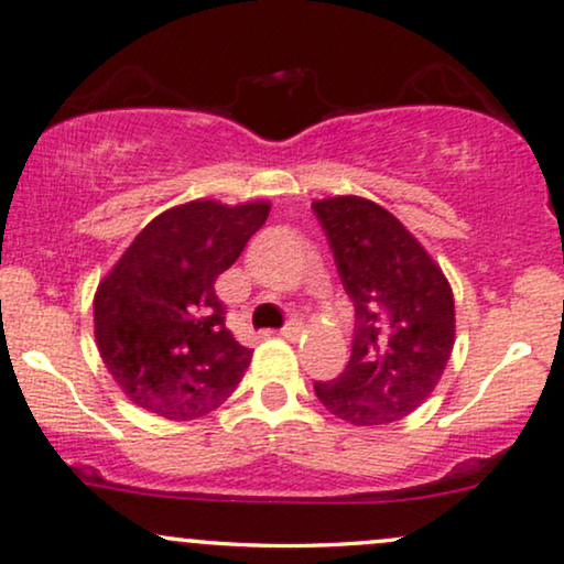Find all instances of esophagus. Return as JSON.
<instances>
[{
  "instance_id": "1",
  "label": "esophagus",
  "mask_w": 564,
  "mask_h": 564,
  "mask_svg": "<svg viewBox=\"0 0 564 564\" xmlns=\"http://www.w3.org/2000/svg\"><path fill=\"white\" fill-rule=\"evenodd\" d=\"M302 333H304V327H302V323H299V319H291V323L281 330V335L286 340H296Z\"/></svg>"
}]
</instances>
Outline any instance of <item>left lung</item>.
I'll use <instances>...</instances> for the list:
<instances>
[{
    "label": "left lung",
    "mask_w": 564,
    "mask_h": 564,
    "mask_svg": "<svg viewBox=\"0 0 564 564\" xmlns=\"http://www.w3.org/2000/svg\"><path fill=\"white\" fill-rule=\"evenodd\" d=\"M356 310L351 359L315 382L327 411L354 426L393 424L437 388L455 344L453 289L393 213L367 197L312 203Z\"/></svg>",
    "instance_id": "left-lung-1"
}]
</instances>
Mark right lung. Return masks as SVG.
<instances>
[{"mask_svg":"<svg viewBox=\"0 0 564 564\" xmlns=\"http://www.w3.org/2000/svg\"><path fill=\"white\" fill-rule=\"evenodd\" d=\"M270 203L192 199L142 229L93 296L96 346L134 405L192 422L216 411L252 351L226 327L216 278L268 220Z\"/></svg>","mask_w":564,"mask_h":564,"instance_id":"right-lung-1","label":"right lung"}]
</instances>
